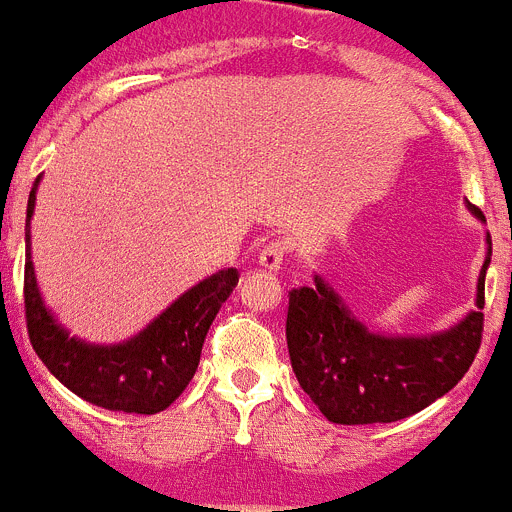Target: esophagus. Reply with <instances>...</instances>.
<instances>
[{"instance_id":"1","label":"esophagus","mask_w":512,"mask_h":512,"mask_svg":"<svg viewBox=\"0 0 512 512\" xmlns=\"http://www.w3.org/2000/svg\"><path fill=\"white\" fill-rule=\"evenodd\" d=\"M284 256H287V241L284 238H274V241L266 243L259 253V266L266 271H279L284 264Z\"/></svg>"}]
</instances>
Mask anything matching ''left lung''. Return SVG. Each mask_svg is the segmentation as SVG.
I'll list each match as a JSON object with an SVG mask.
<instances>
[{
	"label": "left lung",
	"instance_id": "obj_1",
	"mask_svg": "<svg viewBox=\"0 0 512 512\" xmlns=\"http://www.w3.org/2000/svg\"><path fill=\"white\" fill-rule=\"evenodd\" d=\"M480 220L485 215L470 205ZM477 279V309L434 335H381L345 307L322 276L289 292L287 345L294 375L332 424H391L419 414L452 391L470 370L482 342L485 274Z\"/></svg>",
	"mask_w": 512,
	"mask_h": 512
}]
</instances>
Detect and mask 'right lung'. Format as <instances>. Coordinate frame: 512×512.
Here are the masks:
<instances>
[{
	"label": "right lung",
	"instance_id": "right-lung-1",
	"mask_svg": "<svg viewBox=\"0 0 512 512\" xmlns=\"http://www.w3.org/2000/svg\"><path fill=\"white\" fill-rule=\"evenodd\" d=\"M37 182L40 177L27 200L25 223V320L37 358L65 388L93 406L124 414L164 411L198 370L205 335L238 284V271L223 269L187 289L131 340L116 345L78 340L55 320L37 289L30 253Z\"/></svg>",
	"mask_w": 512,
	"mask_h": 512
}]
</instances>
